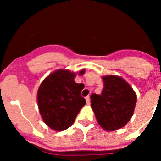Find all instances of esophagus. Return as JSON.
Here are the masks:
<instances>
[{
	"label": "esophagus",
	"instance_id": "1",
	"mask_svg": "<svg viewBox=\"0 0 161 161\" xmlns=\"http://www.w3.org/2000/svg\"><path fill=\"white\" fill-rule=\"evenodd\" d=\"M85 100H86V103H87V105H89V104H90V98H89V96H87L86 97H85Z\"/></svg>",
	"mask_w": 161,
	"mask_h": 161
}]
</instances>
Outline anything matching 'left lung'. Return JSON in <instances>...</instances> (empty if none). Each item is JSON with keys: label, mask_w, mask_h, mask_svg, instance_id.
Here are the masks:
<instances>
[{"label": "left lung", "mask_w": 161, "mask_h": 161, "mask_svg": "<svg viewBox=\"0 0 161 161\" xmlns=\"http://www.w3.org/2000/svg\"><path fill=\"white\" fill-rule=\"evenodd\" d=\"M104 88L102 94L90 96L91 107L98 124L104 130L120 129L131 119L137 97L127 82L119 76H102Z\"/></svg>", "instance_id": "left-lung-1"}]
</instances>
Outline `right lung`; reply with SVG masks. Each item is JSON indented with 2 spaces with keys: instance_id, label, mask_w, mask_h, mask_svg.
Here are the masks:
<instances>
[{
  "instance_id": "1",
  "label": "right lung",
  "mask_w": 161,
  "mask_h": 161,
  "mask_svg": "<svg viewBox=\"0 0 161 161\" xmlns=\"http://www.w3.org/2000/svg\"><path fill=\"white\" fill-rule=\"evenodd\" d=\"M84 73L85 69L80 71L79 75ZM76 76L75 72L59 69L47 76L38 88L39 113L52 130L61 131L70 127L86 103L80 95L84 85L74 81Z\"/></svg>"
}]
</instances>
